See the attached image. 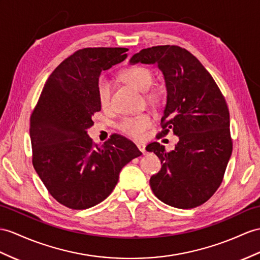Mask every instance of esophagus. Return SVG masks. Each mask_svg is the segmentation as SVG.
I'll return each mask as SVG.
<instances>
[{"instance_id": "1", "label": "esophagus", "mask_w": 260, "mask_h": 260, "mask_svg": "<svg viewBox=\"0 0 260 260\" xmlns=\"http://www.w3.org/2000/svg\"><path fill=\"white\" fill-rule=\"evenodd\" d=\"M137 147H138V149H139V150H140V151L142 152L143 154L147 153V151H145V145H144L143 143H138V144H137Z\"/></svg>"}]
</instances>
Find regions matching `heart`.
<instances>
[{
	"instance_id": "heart-1",
	"label": "heart",
	"mask_w": 260,
	"mask_h": 260,
	"mask_svg": "<svg viewBox=\"0 0 260 260\" xmlns=\"http://www.w3.org/2000/svg\"><path fill=\"white\" fill-rule=\"evenodd\" d=\"M121 79L126 84L132 86L135 89L145 92L153 81V75L147 67L143 66H132L123 69L120 74ZM110 91L111 86L108 79L101 77L98 81V99L99 104L103 107H108L110 103ZM147 98L149 100H157L160 98V92L156 90H152L147 93ZM153 122V119L149 113H140L137 116L123 117L117 124V128L122 134L135 139H140L144 136Z\"/></svg>"
}]
</instances>
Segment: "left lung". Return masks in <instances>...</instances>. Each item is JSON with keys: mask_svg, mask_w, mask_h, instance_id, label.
I'll use <instances>...</instances> for the list:
<instances>
[{"mask_svg": "<svg viewBox=\"0 0 260 260\" xmlns=\"http://www.w3.org/2000/svg\"><path fill=\"white\" fill-rule=\"evenodd\" d=\"M138 62L156 64L163 73L168 94L159 135L167 136L172 130L179 137L170 152L159 142L147 147L162 166L150 179L152 192L176 208L200 206L217 191L232 155L225 98L211 74L185 48H145L131 57V65Z\"/></svg>", "mask_w": 260, "mask_h": 260, "instance_id": "8db88e82", "label": "left lung"}]
</instances>
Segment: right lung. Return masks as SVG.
I'll use <instances>...</instances> for the list:
<instances>
[{
    "label": "right lung",
    "instance_id": "obj_1",
    "mask_svg": "<svg viewBox=\"0 0 260 260\" xmlns=\"http://www.w3.org/2000/svg\"><path fill=\"white\" fill-rule=\"evenodd\" d=\"M128 48H82L61 61L44 85L30 116L29 136L36 173L53 198L72 210L106 200L121 169L142 153L128 139L112 135L103 145L87 129L101 110L100 73L126 58Z\"/></svg>",
    "mask_w": 260,
    "mask_h": 260
}]
</instances>
